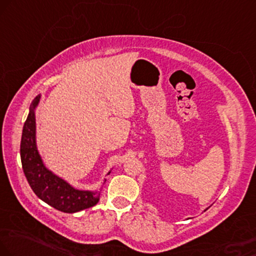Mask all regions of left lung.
Listing matches in <instances>:
<instances>
[{"instance_id":"1","label":"left lung","mask_w":256,"mask_h":256,"mask_svg":"<svg viewBox=\"0 0 256 256\" xmlns=\"http://www.w3.org/2000/svg\"><path fill=\"white\" fill-rule=\"evenodd\" d=\"M205 210H206V209H205Z\"/></svg>"}]
</instances>
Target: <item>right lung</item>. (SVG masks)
I'll return each mask as SVG.
<instances>
[{"instance_id": "add662e5", "label": "right lung", "mask_w": 256, "mask_h": 256, "mask_svg": "<svg viewBox=\"0 0 256 256\" xmlns=\"http://www.w3.org/2000/svg\"><path fill=\"white\" fill-rule=\"evenodd\" d=\"M41 100L38 94L33 100L27 120L24 124L20 144V156L24 173L32 190L45 203L62 212L74 214L89 209L98 203L100 190H80L74 188L64 178L47 168L40 156L36 144V112ZM112 170L106 173L110 174ZM106 179L104 178L103 184Z\"/></svg>"}]
</instances>
